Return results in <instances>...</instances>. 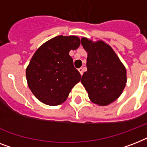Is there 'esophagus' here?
Instances as JSON below:
<instances>
[{
	"label": "esophagus",
	"mask_w": 147,
	"mask_h": 147,
	"mask_svg": "<svg viewBox=\"0 0 147 147\" xmlns=\"http://www.w3.org/2000/svg\"><path fill=\"white\" fill-rule=\"evenodd\" d=\"M78 71L80 72V74L82 76V74H83V71H84V69H83V68H79L78 69Z\"/></svg>",
	"instance_id": "obj_1"
}]
</instances>
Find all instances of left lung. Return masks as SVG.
Here are the masks:
<instances>
[{
  "mask_svg": "<svg viewBox=\"0 0 147 147\" xmlns=\"http://www.w3.org/2000/svg\"><path fill=\"white\" fill-rule=\"evenodd\" d=\"M88 52L87 71L81 82L92 102L107 105L121 94L127 82L125 67L109 45L103 41L92 42L86 38L81 40Z\"/></svg>",
  "mask_w": 147,
  "mask_h": 147,
  "instance_id": "1",
  "label": "left lung"
}]
</instances>
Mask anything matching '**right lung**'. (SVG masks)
<instances>
[{
    "instance_id": "add662e5",
    "label": "right lung",
    "mask_w": 147,
    "mask_h": 147,
    "mask_svg": "<svg viewBox=\"0 0 147 147\" xmlns=\"http://www.w3.org/2000/svg\"><path fill=\"white\" fill-rule=\"evenodd\" d=\"M79 38L58 36L36 51L26 70L28 86L41 102L55 106L66 100L80 81L69 51L78 49Z\"/></svg>"
}]
</instances>
